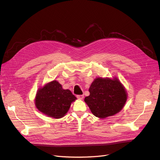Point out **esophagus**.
Wrapping results in <instances>:
<instances>
[{
    "label": "esophagus",
    "instance_id": "esophagus-1",
    "mask_svg": "<svg viewBox=\"0 0 160 160\" xmlns=\"http://www.w3.org/2000/svg\"><path fill=\"white\" fill-rule=\"evenodd\" d=\"M77 98H78V99H80V100H82V99L83 98V95H77Z\"/></svg>",
    "mask_w": 160,
    "mask_h": 160
}]
</instances>
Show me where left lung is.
<instances>
[{"instance_id":"left-lung-1","label":"left lung","mask_w":160,"mask_h":160,"mask_svg":"<svg viewBox=\"0 0 160 160\" xmlns=\"http://www.w3.org/2000/svg\"><path fill=\"white\" fill-rule=\"evenodd\" d=\"M89 95L84 101L91 113L100 119H104L119 113L127 102L128 94L117 77L96 78L89 89Z\"/></svg>"}]
</instances>
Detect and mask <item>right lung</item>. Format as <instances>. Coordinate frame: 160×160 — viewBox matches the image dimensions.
I'll use <instances>...</instances> for the list:
<instances>
[{
  "label": "right lung",
  "instance_id": "obj_1",
  "mask_svg": "<svg viewBox=\"0 0 160 160\" xmlns=\"http://www.w3.org/2000/svg\"><path fill=\"white\" fill-rule=\"evenodd\" d=\"M77 100L69 89H63L56 80L38 89L35 97L38 110L48 117L60 119L69 111L71 103Z\"/></svg>",
  "mask_w": 160,
  "mask_h": 160
}]
</instances>
